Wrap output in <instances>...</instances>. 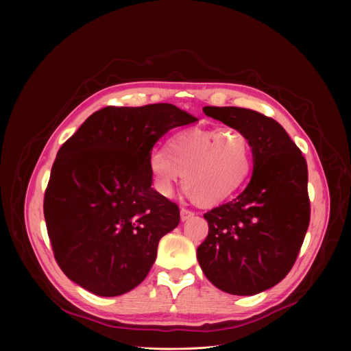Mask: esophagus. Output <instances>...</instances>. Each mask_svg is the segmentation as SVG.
I'll use <instances>...</instances> for the list:
<instances>
[{
	"mask_svg": "<svg viewBox=\"0 0 351 351\" xmlns=\"http://www.w3.org/2000/svg\"><path fill=\"white\" fill-rule=\"evenodd\" d=\"M193 212L192 210H188V209H180V220L182 222H185V220H189L191 217H193Z\"/></svg>",
	"mask_w": 351,
	"mask_h": 351,
	"instance_id": "1",
	"label": "esophagus"
}]
</instances>
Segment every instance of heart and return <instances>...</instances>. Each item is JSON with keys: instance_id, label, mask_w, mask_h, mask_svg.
I'll return each mask as SVG.
<instances>
[{"instance_id": "b5f03b06", "label": "heart", "mask_w": 351, "mask_h": 351, "mask_svg": "<svg viewBox=\"0 0 351 351\" xmlns=\"http://www.w3.org/2000/svg\"><path fill=\"white\" fill-rule=\"evenodd\" d=\"M252 146L236 128L189 129L173 135L166 154L149 158L155 189L171 196L179 176L182 188L196 205L210 208L232 197L250 175Z\"/></svg>"}]
</instances>
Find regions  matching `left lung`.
<instances>
[{
    "instance_id": "8db88e82",
    "label": "left lung",
    "mask_w": 351,
    "mask_h": 351,
    "mask_svg": "<svg viewBox=\"0 0 351 351\" xmlns=\"http://www.w3.org/2000/svg\"><path fill=\"white\" fill-rule=\"evenodd\" d=\"M204 112L247 136L253 173L236 199L204 215L209 233L196 256L217 289L253 296L282 282L298 259L310 222L307 163L283 126L261 112L236 106Z\"/></svg>"
}]
</instances>
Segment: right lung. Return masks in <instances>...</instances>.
Instances as JSON below:
<instances>
[{
  "instance_id": "1",
  "label": "right lung",
  "mask_w": 351,
  "mask_h": 351,
  "mask_svg": "<svg viewBox=\"0 0 351 351\" xmlns=\"http://www.w3.org/2000/svg\"><path fill=\"white\" fill-rule=\"evenodd\" d=\"M196 121L172 104L106 106L61 146L44 216L68 279L104 298L143 282L160 237L180 220L178 205L151 188V151L172 128Z\"/></svg>"
}]
</instances>
